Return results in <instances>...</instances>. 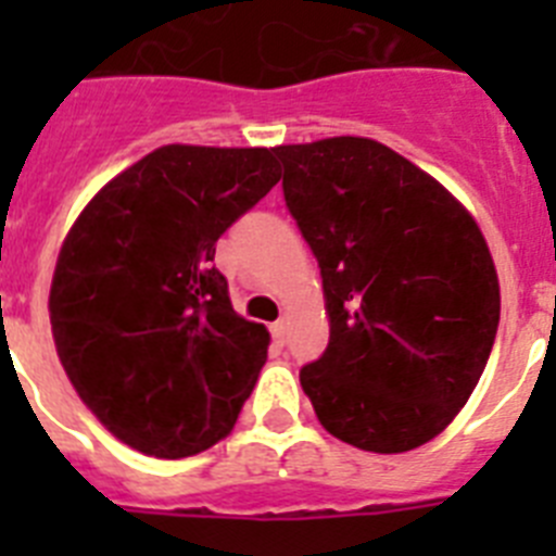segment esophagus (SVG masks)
I'll list each match as a JSON object with an SVG mask.
<instances>
[{
  "mask_svg": "<svg viewBox=\"0 0 556 556\" xmlns=\"http://www.w3.org/2000/svg\"><path fill=\"white\" fill-rule=\"evenodd\" d=\"M287 328H289L287 320H278V323H273V326H269L275 345H283V342H287Z\"/></svg>",
  "mask_w": 556,
  "mask_h": 556,
  "instance_id": "1",
  "label": "esophagus"
}]
</instances>
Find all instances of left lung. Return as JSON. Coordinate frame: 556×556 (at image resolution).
Here are the masks:
<instances>
[{"mask_svg": "<svg viewBox=\"0 0 556 556\" xmlns=\"http://www.w3.org/2000/svg\"><path fill=\"white\" fill-rule=\"evenodd\" d=\"M283 200L320 264L328 348L301 387L328 434L372 454L434 440L468 404L495 331L493 255L468 208L358 136L275 147Z\"/></svg>", "mask_w": 556, "mask_h": 556, "instance_id": "8db88e82", "label": "left lung"}]
</instances>
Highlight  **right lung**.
<instances>
[{
	"instance_id": "right-lung-1",
	"label": "right lung",
	"mask_w": 556,
	"mask_h": 556,
	"mask_svg": "<svg viewBox=\"0 0 556 556\" xmlns=\"http://www.w3.org/2000/svg\"><path fill=\"white\" fill-rule=\"evenodd\" d=\"M281 180L267 147L166 144L68 230L49 323L68 381L130 448L184 459L230 434L269 333L233 312L217 239Z\"/></svg>"
}]
</instances>
